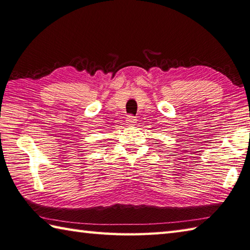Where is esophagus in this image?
<instances>
[{
  "instance_id": "esophagus-1",
  "label": "esophagus",
  "mask_w": 250,
  "mask_h": 250,
  "mask_svg": "<svg viewBox=\"0 0 250 250\" xmlns=\"http://www.w3.org/2000/svg\"><path fill=\"white\" fill-rule=\"evenodd\" d=\"M125 121H126V125H135L136 119H135V117H134V116L129 115L128 117H126Z\"/></svg>"
}]
</instances>
